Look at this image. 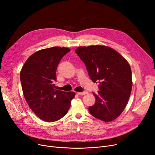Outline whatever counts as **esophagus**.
I'll return each mask as SVG.
<instances>
[{
	"label": "esophagus",
	"instance_id": "1",
	"mask_svg": "<svg viewBox=\"0 0 155 155\" xmlns=\"http://www.w3.org/2000/svg\"><path fill=\"white\" fill-rule=\"evenodd\" d=\"M87 92H77V94L79 96H83V95H85V94H87Z\"/></svg>",
	"mask_w": 155,
	"mask_h": 155
}]
</instances>
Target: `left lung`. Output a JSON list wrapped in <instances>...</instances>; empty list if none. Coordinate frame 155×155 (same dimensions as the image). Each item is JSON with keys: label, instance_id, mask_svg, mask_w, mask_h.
I'll use <instances>...</instances> for the list:
<instances>
[{"label": "left lung", "instance_id": "left-lung-1", "mask_svg": "<svg viewBox=\"0 0 155 155\" xmlns=\"http://www.w3.org/2000/svg\"><path fill=\"white\" fill-rule=\"evenodd\" d=\"M75 52L84 62L94 83L99 82L96 103L89 107L95 118L110 122L118 118L128 103L132 87V71L127 60L110 47H78Z\"/></svg>", "mask_w": 155, "mask_h": 155}]
</instances>
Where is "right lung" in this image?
I'll return each instance as SVG.
<instances>
[{
	"label": "right lung",
	"instance_id": "1",
	"mask_svg": "<svg viewBox=\"0 0 155 155\" xmlns=\"http://www.w3.org/2000/svg\"><path fill=\"white\" fill-rule=\"evenodd\" d=\"M69 48L53 47L39 50L26 60L20 71L23 95L30 109L41 120L53 122L69 110L74 92L58 90L56 70Z\"/></svg>",
	"mask_w": 155,
	"mask_h": 155
}]
</instances>
